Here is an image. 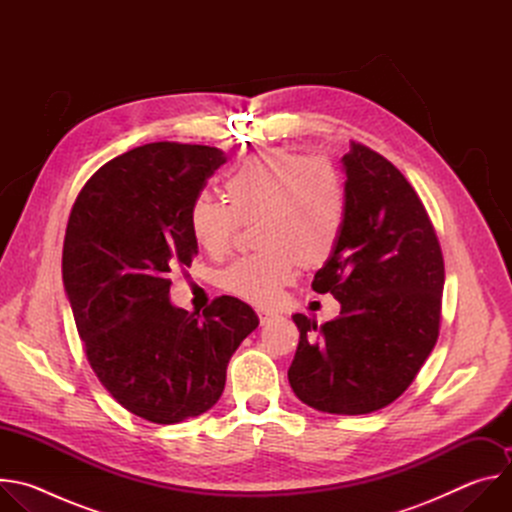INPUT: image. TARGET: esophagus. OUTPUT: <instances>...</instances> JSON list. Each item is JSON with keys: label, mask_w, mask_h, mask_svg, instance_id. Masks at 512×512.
Segmentation results:
<instances>
[{"label": "esophagus", "mask_w": 512, "mask_h": 512, "mask_svg": "<svg viewBox=\"0 0 512 512\" xmlns=\"http://www.w3.org/2000/svg\"><path fill=\"white\" fill-rule=\"evenodd\" d=\"M257 316H259V322H261V326H265V324H269L271 320H275V318H277V314H273V312H267V310H257Z\"/></svg>", "instance_id": "obj_1"}]
</instances>
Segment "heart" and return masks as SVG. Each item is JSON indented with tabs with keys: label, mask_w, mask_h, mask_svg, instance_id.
I'll return each mask as SVG.
<instances>
[{
	"label": "heart",
	"mask_w": 512,
	"mask_h": 512,
	"mask_svg": "<svg viewBox=\"0 0 512 512\" xmlns=\"http://www.w3.org/2000/svg\"><path fill=\"white\" fill-rule=\"evenodd\" d=\"M229 206L200 192L188 208L192 239L212 257L231 251L239 223H255L263 251L233 263L223 287L259 306L279 300L296 267H322L344 227V182L324 158L269 150L245 160L225 180Z\"/></svg>",
	"instance_id": "heart-1"
}]
</instances>
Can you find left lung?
Instances as JSON below:
<instances>
[{
  "label": "left lung",
  "mask_w": 512,
  "mask_h": 512,
  "mask_svg": "<svg viewBox=\"0 0 512 512\" xmlns=\"http://www.w3.org/2000/svg\"><path fill=\"white\" fill-rule=\"evenodd\" d=\"M342 170V235L312 281L340 302V316L322 326L291 316L300 344L287 379L318 411L364 415L403 395L433 350L444 257L419 196L389 160L350 143Z\"/></svg>",
  "instance_id": "obj_1"
}]
</instances>
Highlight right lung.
Returning <instances> with one entry per match:
<instances>
[{"instance_id":"right-lung-1","label":"right lung","mask_w":512,"mask_h":512,"mask_svg":"<svg viewBox=\"0 0 512 512\" xmlns=\"http://www.w3.org/2000/svg\"><path fill=\"white\" fill-rule=\"evenodd\" d=\"M225 162L208 145H141L97 170L70 210L62 283L87 358L111 397L152 423L208 411L259 326L231 296L202 316L170 302V273L198 255L188 208Z\"/></svg>"}]
</instances>
